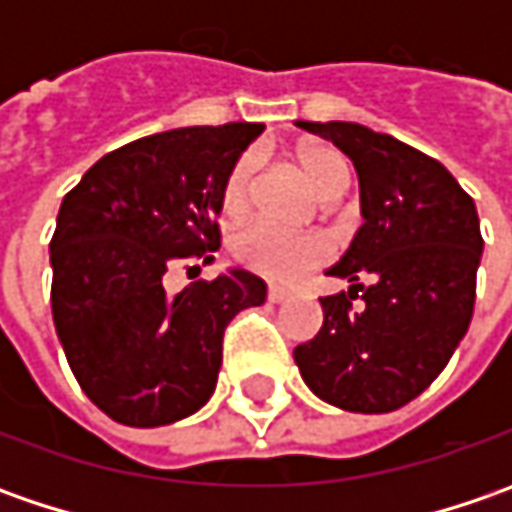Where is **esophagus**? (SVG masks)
I'll return each mask as SVG.
<instances>
[{
    "mask_svg": "<svg viewBox=\"0 0 512 512\" xmlns=\"http://www.w3.org/2000/svg\"><path fill=\"white\" fill-rule=\"evenodd\" d=\"M290 299V293L282 290V287H267V302H273V305H282Z\"/></svg>",
    "mask_w": 512,
    "mask_h": 512,
    "instance_id": "obj_1",
    "label": "esophagus"
}]
</instances>
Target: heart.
I'll return each mask as SVG.
<instances>
[{
    "label": "heart",
    "instance_id": "1",
    "mask_svg": "<svg viewBox=\"0 0 512 512\" xmlns=\"http://www.w3.org/2000/svg\"><path fill=\"white\" fill-rule=\"evenodd\" d=\"M296 168L305 176L307 185L313 187V193L327 202L342 199L350 187V165L342 153L330 145H305L296 150ZM253 190H256V159L242 156L227 173L222 196H219V205L227 219L245 216L253 202ZM233 253L242 265L273 282H296L307 270L325 262L327 242L313 233L293 236V233H282L276 227L259 222V225L239 230V236L233 239Z\"/></svg>",
    "mask_w": 512,
    "mask_h": 512
}]
</instances>
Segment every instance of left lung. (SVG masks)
<instances>
[{"instance_id": "1", "label": "left lung", "mask_w": 512, "mask_h": 512, "mask_svg": "<svg viewBox=\"0 0 512 512\" xmlns=\"http://www.w3.org/2000/svg\"><path fill=\"white\" fill-rule=\"evenodd\" d=\"M353 159L364 225L327 276L347 293L319 299L322 330L293 350L305 384L350 413L413 402L464 339L482 262L473 199L442 162L356 122H299ZM368 282V287L361 285ZM363 290L365 305L350 298Z\"/></svg>"}]
</instances>
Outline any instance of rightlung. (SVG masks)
<instances>
[{
  "label": "right lung",
  "instance_id": "obj_1",
  "mask_svg": "<svg viewBox=\"0 0 512 512\" xmlns=\"http://www.w3.org/2000/svg\"><path fill=\"white\" fill-rule=\"evenodd\" d=\"M265 125L176 128L102 156L62 199L50 239V307L70 370L113 422L162 427L216 390L227 322L265 305L242 267L170 296L165 273L210 262L230 168ZM193 270V267H190Z\"/></svg>",
  "mask_w": 512,
  "mask_h": 512
}]
</instances>
